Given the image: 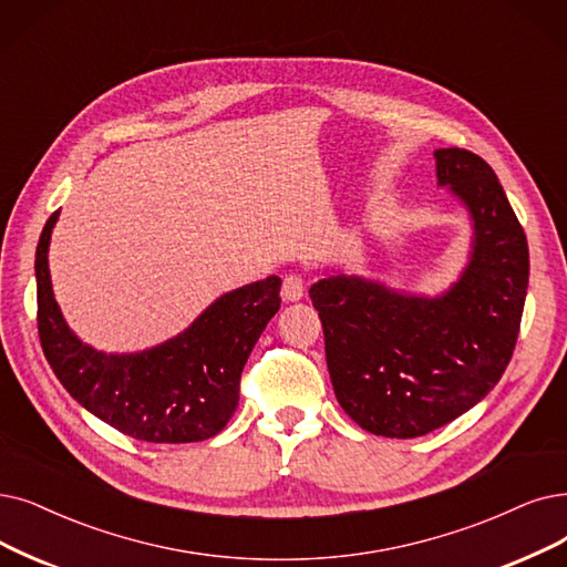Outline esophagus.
I'll return each instance as SVG.
<instances>
[{"instance_id":"obj_1","label":"esophagus","mask_w":567,"mask_h":567,"mask_svg":"<svg viewBox=\"0 0 567 567\" xmlns=\"http://www.w3.org/2000/svg\"><path fill=\"white\" fill-rule=\"evenodd\" d=\"M281 298L286 302H298L305 298V279L298 271H290V275L284 277V286H281Z\"/></svg>"}]
</instances>
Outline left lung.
Listing matches in <instances>:
<instances>
[{
    "label": "left lung",
    "instance_id": "obj_1",
    "mask_svg": "<svg viewBox=\"0 0 567 567\" xmlns=\"http://www.w3.org/2000/svg\"><path fill=\"white\" fill-rule=\"evenodd\" d=\"M437 186L472 220V251L442 296L328 275L311 288L342 410L372 435L433 433L482 402L509 365L528 290V241L495 172L463 148L435 151Z\"/></svg>",
    "mask_w": 567,
    "mask_h": 567
}]
</instances>
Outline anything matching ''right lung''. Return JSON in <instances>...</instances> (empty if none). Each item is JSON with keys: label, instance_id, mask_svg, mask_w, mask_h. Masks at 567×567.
<instances>
[{"label": "right lung", "instance_id": "right-lung-1", "mask_svg": "<svg viewBox=\"0 0 567 567\" xmlns=\"http://www.w3.org/2000/svg\"><path fill=\"white\" fill-rule=\"evenodd\" d=\"M60 212L37 244V326L43 355L81 406L142 442L186 444L218 435L239 404V377L279 311L281 279L225 292L167 342L137 353H104L66 326L55 302L49 246Z\"/></svg>", "mask_w": 567, "mask_h": 567}]
</instances>
